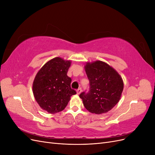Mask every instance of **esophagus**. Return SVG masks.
I'll return each mask as SVG.
<instances>
[{
    "label": "esophagus",
    "mask_w": 155,
    "mask_h": 155,
    "mask_svg": "<svg viewBox=\"0 0 155 155\" xmlns=\"http://www.w3.org/2000/svg\"><path fill=\"white\" fill-rule=\"evenodd\" d=\"M77 94H80L81 92V91H82V89H81V88H79L78 89H77Z\"/></svg>",
    "instance_id": "esophagus-1"
}]
</instances>
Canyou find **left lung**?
<instances>
[{"mask_svg": "<svg viewBox=\"0 0 155 155\" xmlns=\"http://www.w3.org/2000/svg\"><path fill=\"white\" fill-rule=\"evenodd\" d=\"M85 72L89 80V90L79 94L86 109L100 114L111 110L119 101L124 89L122 79L109 64L97 61L88 63Z\"/></svg>", "mask_w": 155, "mask_h": 155, "instance_id": "left-lung-1", "label": "left lung"}]
</instances>
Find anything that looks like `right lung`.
<instances>
[{"mask_svg": "<svg viewBox=\"0 0 155 155\" xmlns=\"http://www.w3.org/2000/svg\"><path fill=\"white\" fill-rule=\"evenodd\" d=\"M71 62L60 58L49 61L37 72L33 83L35 99L42 109L51 114L62 111L70 97L76 94L67 76Z\"/></svg>", "mask_w": 155, "mask_h": 155, "instance_id": "add662e5", "label": "right lung"}]
</instances>
